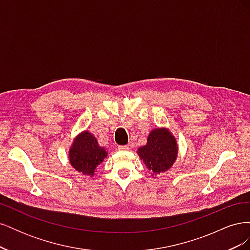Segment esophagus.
Returning <instances> with one entry per match:
<instances>
[{"instance_id": "1", "label": "esophagus", "mask_w": 250, "mask_h": 250, "mask_svg": "<svg viewBox=\"0 0 250 250\" xmlns=\"http://www.w3.org/2000/svg\"><path fill=\"white\" fill-rule=\"evenodd\" d=\"M118 149H119V150H123V151H126V150L129 149V147L126 146V145H123V146H118Z\"/></svg>"}]
</instances>
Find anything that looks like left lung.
<instances>
[{
  "label": "left lung",
  "instance_id": "1",
  "mask_svg": "<svg viewBox=\"0 0 250 250\" xmlns=\"http://www.w3.org/2000/svg\"><path fill=\"white\" fill-rule=\"evenodd\" d=\"M151 175L167 172L177 160L178 145L175 137L166 127H157L150 131L147 144L137 151Z\"/></svg>",
  "mask_w": 250,
  "mask_h": 250
}]
</instances>
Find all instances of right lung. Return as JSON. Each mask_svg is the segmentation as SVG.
<instances>
[{"label":"right lung","mask_w":250,"mask_h":250,"mask_svg":"<svg viewBox=\"0 0 250 250\" xmlns=\"http://www.w3.org/2000/svg\"><path fill=\"white\" fill-rule=\"evenodd\" d=\"M108 152L105 147H101L97 138L87 130L76 135L69 149V162L72 167L83 175L93 177L97 167Z\"/></svg>","instance_id":"obj_1"}]
</instances>
